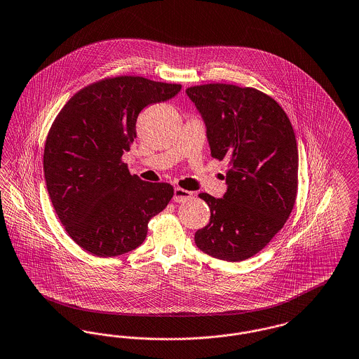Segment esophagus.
I'll use <instances>...</instances> for the list:
<instances>
[{
    "label": "esophagus",
    "mask_w": 359,
    "mask_h": 359,
    "mask_svg": "<svg viewBox=\"0 0 359 359\" xmlns=\"http://www.w3.org/2000/svg\"><path fill=\"white\" fill-rule=\"evenodd\" d=\"M192 198V192L189 190H184V189H182V187H176L175 189V195H173V201L175 202H184V201H187V199H190Z\"/></svg>",
    "instance_id": "obj_1"
}]
</instances>
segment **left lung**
I'll return each mask as SVG.
<instances>
[{
  "label": "left lung",
  "instance_id": "1",
  "mask_svg": "<svg viewBox=\"0 0 359 359\" xmlns=\"http://www.w3.org/2000/svg\"><path fill=\"white\" fill-rule=\"evenodd\" d=\"M186 93L208 127L211 157L228 161L224 198L199 194L211 214L195 244L221 260H245L271 241L294 208V130L278 102L256 88L215 83Z\"/></svg>",
  "mask_w": 359,
  "mask_h": 359
}]
</instances>
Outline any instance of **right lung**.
<instances>
[{
    "mask_svg": "<svg viewBox=\"0 0 359 359\" xmlns=\"http://www.w3.org/2000/svg\"><path fill=\"white\" fill-rule=\"evenodd\" d=\"M180 89L140 76L108 77L73 95L53 122L43 153L47 191L85 251L112 257L135 250L149 221L167 208L173 187L130 175L122 156L137 137L140 112Z\"/></svg>",
    "mask_w": 359,
    "mask_h": 359,
    "instance_id": "add662e5",
    "label": "right lung"
}]
</instances>
